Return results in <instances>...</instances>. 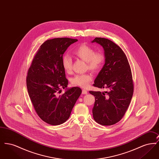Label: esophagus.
<instances>
[{"label":"esophagus","instance_id":"obj_1","mask_svg":"<svg viewBox=\"0 0 159 159\" xmlns=\"http://www.w3.org/2000/svg\"><path fill=\"white\" fill-rule=\"evenodd\" d=\"M88 93V92H87V91L86 90H85V89H83L82 90V94H87Z\"/></svg>","mask_w":159,"mask_h":159}]
</instances>
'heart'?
Masks as SVG:
<instances>
[{
    "mask_svg": "<svg viewBox=\"0 0 159 159\" xmlns=\"http://www.w3.org/2000/svg\"><path fill=\"white\" fill-rule=\"evenodd\" d=\"M77 57L86 62V68L93 72H98L103 66L105 61L104 54L101 51L95 52V49L90 46L81 44L78 46L73 51ZM62 64L64 70L70 72L72 67V60L68 55H64L62 58ZM92 79L91 75L86 73L77 75L72 80L71 83L75 86L81 88H86Z\"/></svg>",
    "mask_w": 159,
    "mask_h": 159,
    "instance_id": "heart-1",
    "label": "heart"
}]
</instances>
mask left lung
I'll list each match as a JSON object with an SVG mask.
<instances>
[{
    "label": "left lung",
    "mask_w": 159,
    "mask_h": 159,
    "mask_svg": "<svg viewBox=\"0 0 159 159\" xmlns=\"http://www.w3.org/2000/svg\"><path fill=\"white\" fill-rule=\"evenodd\" d=\"M104 50L105 64L95 79L93 86L108 91H89L95 101L92 108L94 120L104 126L120 121L126 113L134 93V83L128 58L121 48L105 38H96Z\"/></svg>",
    "instance_id": "1"
}]
</instances>
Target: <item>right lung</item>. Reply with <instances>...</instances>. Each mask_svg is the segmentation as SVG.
Here are the masks:
<instances>
[{"instance_id": "add662e5", "label": "right lung", "mask_w": 159, "mask_h": 159, "mask_svg": "<svg viewBox=\"0 0 159 159\" xmlns=\"http://www.w3.org/2000/svg\"><path fill=\"white\" fill-rule=\"evenodd\" d=\"M77 41L55 38L45 41L34 56L27 76V88L36 112L43 121L59 125L68 120L82 90L67 88L68 80L62 67L63 54ZM66 92L60 94L61 89Z\"/></svg>"}]
</instances>
